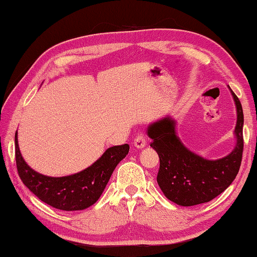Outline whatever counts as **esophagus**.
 <instances>
[{
	"label": "esophagus",
	"instance_id": "esophagus-1",
	"mask_svg": "<svg viewBox=\"0 0 257 257\" xmlns=\"http://www.w3.org/2000/svg\"><path fill=\"white\" fill-rule=\"evenodd\" d=\"M145 145H146V136L141 133L134 139V146L138 149H143Z\"/></svg>",
	"mask_w": 257,
	"mask_h": 257
}]
</instances>
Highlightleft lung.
I'll use <instances>...</instances> for the list:
<instances>
[{
    "label": "left lung",
    "mask_w": 257,
    "mask_h": 257,
    "mask_svg": "<svg viewBox=\"0 0 257 257\" xmlns=\"http://www.w3.org/2000/svg\"><path fill=\"white\" fill-rule=\"evenodd\" d=\"M231 93L237 112L234 131L236 145L222 159L206 160L185 148L176 135L175 121L170 116L148 127L151 146L160 156L156 180L170 201L181 206L209 202L226 190L236 177L243 155L244 115L238 97L232 90Z\"/></svg>",
    "instance_id": "left-lung-1"
}]
</instances>
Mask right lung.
<instances>
[{
  "instance_id": "1",
  "label": "right lung",
  "mask_w": 257,
  "mask_h": 257,
  "mask_svg": "<svg viewBox=\"0 0 257 257\" xmlns=\"http://www.w3.org/2000/svg\"><path fill=\"white\" fill-rule=\"evenodd\" d=\"M128 151V144L113 146L82 172L51 177L40 174L26 164L19 149L18 133H15V161L20 179L42 202L62 211H80L93 205L102 195L115 167Z\"/></svg>"
}]
</instances>
